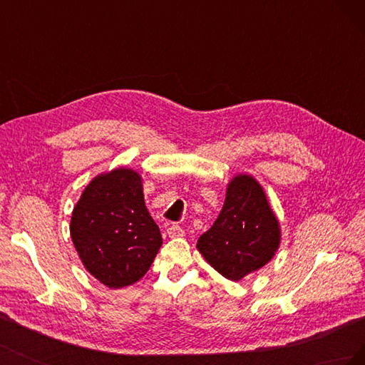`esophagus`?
I'll use <instances>...</instances> for the list:
<instances>
[{
  "instance_id": "1",
  "label": "esophagus",
  "mask_w": 365,
  "mask_h": 365,
  "mask_svg": "<svg viewBox=\"0 0 365 365\" xmlns=\"http://www.w3.org/2000/svg\"><path fill=\"white\" fill-rule=\"evenodd\" d=\"M168 235H169V237H182L184 236V230L180 225L173 224V225H170L168 228Z\"/></svg>"
}]
</instances>
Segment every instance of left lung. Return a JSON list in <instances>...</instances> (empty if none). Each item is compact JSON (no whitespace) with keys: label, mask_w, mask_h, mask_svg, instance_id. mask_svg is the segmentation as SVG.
Segmentation results:
<instances>
[{"label":"left lung","mask_w":365,"mask_h":365,"mask_svg":"<svg viewBox=\"0 0 365 365\" xmlns=\"http://www.w3.org/2000/svg\"><path fill=\"white\" fill-rule=\"evenodd\" d=\"M280 245V224L262 185L237 175L227 187L222 210L196 248L225 279L237 282L267 264Z\"/></svg>","instance_id":"left-lung-1"}]
</instances>
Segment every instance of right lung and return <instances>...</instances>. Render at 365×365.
<instances>
[{
    "instance_id": "obj_1",
    "label": "right lung",
    "mask_w": 365,
    "mask_h": 365,
    "mask_svg": "<svg viewBox=\"0 0 365 365\" xmlns=\"http://www.w3.org/2000/svg\"><path fill=\"white\" fill-rule=\"evenodd\" d=\"M70 233L86 271L111 289L138 282L163 244L145 204L141 176L125 168L97 175L85 187Z\"/></svg>"
}]
</instances>
